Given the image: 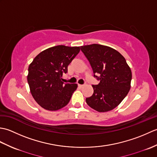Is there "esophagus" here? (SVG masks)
I'll list each match as a JSON object with an SVG mask.
<instances>
[{
  "label": "esophagus",
  "instance_id": "34e87169",
  "mask_svg": "<svg viewBox=\"0 0 157 157\" xmlns=\"http://www.w3.org/2000/svg\"><path fill=\"white\" fill-rule=\"evenodd\" d=\"M78 86L79 88H83V87H84L85 86V85H82V84H78Z\"/></svg>",
  "mask_w": 157,
  "mask_h": 157
}]
</instances>
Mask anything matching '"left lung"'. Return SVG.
<instances>
[{
	"label": "left lung",
	"mask_w": 157,
	"mask_h": 157,
	"mask_svg": "<svg viewBox=\"0 0 157 157\" xmlns=\"http://www.w3.org/2000/svg\"><path fill=\"white\" fill-rule=\"evenodd\" d=\"M80 48L90 63L94 76L100 81L98 84L92 85L94 93L86 98V103L98 112L111 111L128 94L131 69L123 56L109 46L92 44Z\"/></svg>",
	"instance_id": "left-lung-1"
}]
</instances>
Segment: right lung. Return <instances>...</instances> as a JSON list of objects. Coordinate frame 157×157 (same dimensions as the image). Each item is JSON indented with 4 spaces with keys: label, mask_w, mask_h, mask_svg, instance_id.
Here are the masks:
<instances>
[{
    "label": "right lung",
    "mask_w": 157,
    "mask_h": 157,
    "mask_svg": "<svg viewBox=\"0 0 157 157\" xmlns=\"http://www.w3.org/2000/svg\"><path fill=\"white\" fill-rule=\"evenodd\" d=\"M79 51V46H52L39 53L29 64L27 77L29 90L42 108L57 111L69 103L78 84H65L62 76Z\"/></svg>",
    "instance_id": "right-lung-1"
}]
</instances>
